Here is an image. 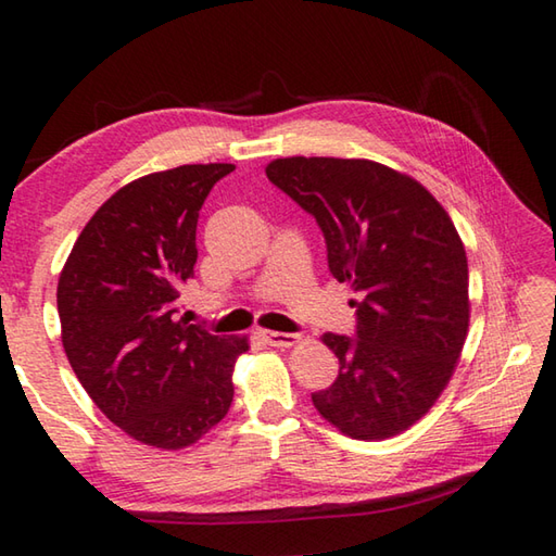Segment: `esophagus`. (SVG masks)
<instances>
[{
	"instance_id": "1",
	"label": "esophagus",
	"mask_w": 556,
	"mask_h": 556,
	"mask_svg": "<svg viewBox=\"0 0 556 556\" xmlns=\"http://www.w3.org/2000/svg\"><path fill=\"white\" fill-rule=\"evenodd\" d=\"M262 338H265L267 343H271V345H277V348H289V345H294V343H299V336L296 333H279V331H265L262 333Z\"/></svg>"
}]
</instances>
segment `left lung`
Wrapping results in <instances>:
<instances>
[{
  "label": "left lung",
  "mask_w": 556,
  "mask_h": 556,
  "mask_svg": "<svg viewBox=\"0 0 556 556\" xmlns=\"http://www.w3.org/2000/svg\"><path fill=\"white\" fill-rule=\"evenodd\" d=\"M267 178L314 215L328 269L357 294L355 338L324 333L341 368L314 407L345 437L400 434L444 392L466 343L468 262L454 223L419 181L368 159H275Z\"/></svg>",
  "instance_id": "8db88e82"
}]
</instances>
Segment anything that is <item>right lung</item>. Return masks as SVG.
Returning <instances> with one entry per match:
<instances>
[{
	"label": "right lung",
	"instance_id": "obj_1",
	"mask_svg": "<svg viewBox=\"0 0 556 556\" xmlns=\"http://www.w3.org/2000/svg\"><path fill=\"white\" fill-rule=\"evenodd\" d=\"M232 164H186L137 178L100 205L59 279L65 355L100 412L142 444L191 446L228 414L248 338L178 318L199 257L195 225Z\"/></svg>",
	"mask_w": 556,
	"mask_h": 556
}]
</instances>
